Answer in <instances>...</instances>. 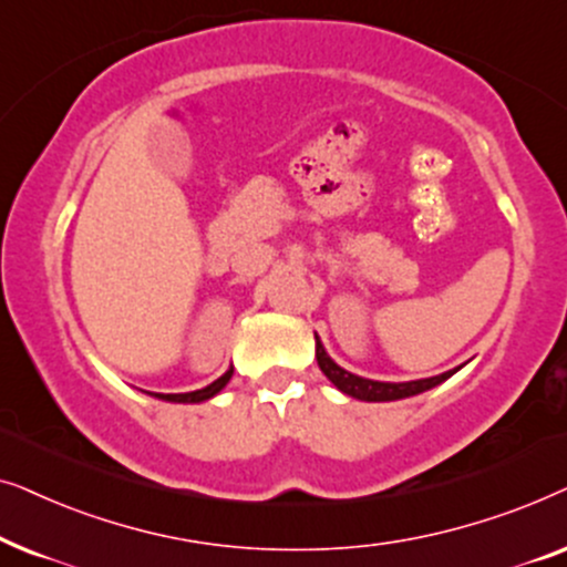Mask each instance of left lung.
Here are the masks:
<instances>
[{"instance_id": "8db88e82", "label": "left lung", "mask_w": 567, "mask_h": 567, "mask_svg": "<svg viewBox=\"0 0 567 567\" xmlns=\"http://www.w3.org/2000/svg\"><path fill=\"white\" fill-rule=\"evenodd\" d=\"M316 360H319V368L323 371V375L334 383L339 391L350 394L354 399H362V402H394V399H404V396H414L422 394V391L437 386L454 375V371L433 375V379H420V381H406V383H383V381H371V379H360L344 368H339L334 360L329 358L323 344L316 339Z\"/></svg>"}]
</instances>
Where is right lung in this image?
Wrapping results in <instances>:
<instances>
[{"instance_id":"right-lung-1","label":"right lung","mask_w":567,"mask_h":567,"mask_svg":"<svg viewBox=\"0 0 567 567\" xmlns=\"http://www.w3.org/2000/svg\"><path fill=\"white\" fill-rule=\"evenodd\" d=\"M230 375H233V371L220 375V379H217L215 383H209V386L199 389V391H188V394H161V399H165V402H188V404H192V402H205V399L215 396L217 391H220L225 383L230 381Z\"/></svg>"}]
</instances>
